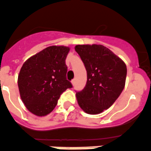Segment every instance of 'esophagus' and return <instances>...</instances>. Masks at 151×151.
<instances>
[{
    "instance_id": "esophagus-1",
    "label": "esophagus",
    "mask_w": 151,
    "mask_h": 151,
    "mask_svg": "<svg viewBox=\"0 0 151 151\" xmlns=\"http://www.w3.org/2000/svg\"><path fill=\"white\" fill-rule=\"evenodd\" d=\"M71 83H72V84H73V85H75V84H76V79H73V80H72V81H71Z\"/></svg>"
}]
</instances>
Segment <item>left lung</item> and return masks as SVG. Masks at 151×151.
Instances as JSON below:
<instances>
[{
	"mask_svg": "<svg viewBox=\"0 0 151 151\" xmlns=\"http://www.w3.org/2000/svg\"><path fill=\"white\" fill-rule=\"evenodd\" d=\"M87 72L86 86L76 92L80 107L89 114H97L114 103L124 88L125 63L101 45H76Z\"/></svg>",
	"mask_w": 151,
	"mask_h": 151,
	"instance_id": "8db88e82",
	"label": "left lung"
}]
</instances>
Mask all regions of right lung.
<instances>
[{"instance_id": "right-lung-1", "label": "right lung", "mask_w": 151, "mask_h": 151, "mask_svg": "<svg viewBox=\"0 0 151 151\" xmlns=\"http://www.w3.org/2000/svg\"><path fill=\"white\" fill-rule=\"evenodd\" d=\"M70 48L50 46L29 58L22 65L18 86L27 109L39 116L50 114L60 96L73 86L67 80L65 59Z\"/></svg>"}]
</instances>
